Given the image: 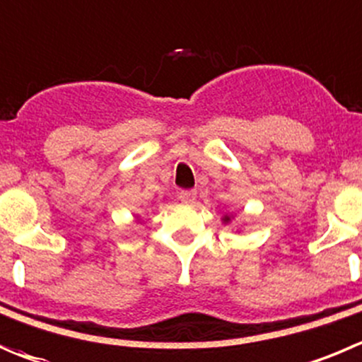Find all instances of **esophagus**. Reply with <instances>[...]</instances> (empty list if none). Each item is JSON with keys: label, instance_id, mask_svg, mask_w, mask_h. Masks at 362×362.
<instances>
[{"label": "esophagus", "instance_id": "1", "mask_svg": "<svg viewBox=\"0 0 362 362\" xmlns=\"http://www.w3.org/2000/svg\"><path fill=\"white\" fill-rule=\"evenodd\" d=\"M197 197V192L195 190H181L179 192V199L183 202H194Z\"/></svg>", "mask_w": 362, "mask_h": 362}]
</instances>
